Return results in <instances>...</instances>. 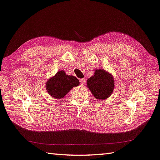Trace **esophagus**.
<instances>
[{
  "label": "esophagus",
  "instance_id": "1",
  "mask_svg": "<svg viewBox=\"0 0 160 160\" xmlns=\"http://www.w3.org/2000/svg\"><path fill=\"white\" fill-rule=\"evenodd\" d=\"M85 81H86V80H85V78H84V79H81L79 80L81 85H84L85 83Z\"/></svg>",
  "mask_w": 160,
  "mask_h": 160
}]
</instances>
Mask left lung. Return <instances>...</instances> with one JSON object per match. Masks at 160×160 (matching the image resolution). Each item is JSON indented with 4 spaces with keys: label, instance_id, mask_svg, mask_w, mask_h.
I'll list each match as a JSON object with an SVG mask.
<instances>
[{
    "label": "left lung",
    "instance_id": "1",
    "mask_svg": "<svg viewBox=\"0 0 160 160\" xmlns=\"http://www.w3.org/2000/svg\"><path fill=\"white\" fill-rule=\"evenodd\" d=\"M87 86L96 99L108 98L114 90V79L112 75L104 69H97L94 75L87 81Z\"/></svg>",
    "mask_w": 160,
    "mask_h": 160
}]
</instances>
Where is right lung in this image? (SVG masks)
<instances>
[{
    "mask_svg": "<svg viewBox=\"0 0 160 160\" xmlns=\"http://www.w3.org/2000/svg\"><path fill=\"white\" fill-rule=\"evenodd\" d=\"M79 85V81L75 77L67 75L64 71H61L47 81L46 89L53 98L60 100L63 98L72 88Z\"/></svg>",
    "mask_w": 160,
    "mask_h": 160,
    "instance_id": "1",
    "label": "right lung"
}]
</instances>
